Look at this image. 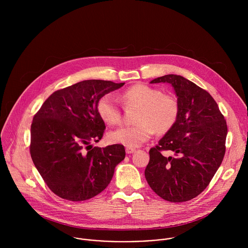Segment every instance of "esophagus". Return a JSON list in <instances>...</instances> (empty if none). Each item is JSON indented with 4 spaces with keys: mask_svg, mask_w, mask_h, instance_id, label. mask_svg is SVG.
Listing matches in <instances>:
<instances>
[{
    "mask_svg": "<svg viewBox=\"0 0 248 248\" xmlns=\"http://www.w3.org/2000/svg\"><path fill=\"white\" fill-rule=\"evenodd\" d=\"M135 148H133V147H126L125 148V152L127 153V154H131V153H133V152H135Z\"/></svg>",
    "mask_w": 248,
    "mask_h": 248,
    "instance_id": "obj_1",
    "label": "esophagus"
}]
</instances>
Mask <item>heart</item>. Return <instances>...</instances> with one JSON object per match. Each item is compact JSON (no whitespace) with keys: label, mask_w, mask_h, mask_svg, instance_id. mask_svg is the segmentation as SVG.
<instances>
[{"label":"heart","mask_w":248,"mask_h":248,"mask_svg":"<svg viewBox=\"0 0 248 248\" xmlns=\"http://www.w3.org/2000/svg\"><path fill=\"white\" fill-rule=\"evenodd\" d=\"M122 101L125 106H139L133 125H123L108 134L112 143L136 147L152 137L155 130L160 134L169 132L179 117V103L170 95L158 88L138 83L123 92ZM97 112L103 122L117 124L122 120V109L110 94L102 96L97 103Z\"/></svg>","instance_id":"obj_1"}]
</instances>
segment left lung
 I'll return each mask as SVG.
<instances>
[{
    "label": "left lung",
    "mask_w": 248,
    "mask_h": 248,
    "mask_svg": "<svg viewBox=\"0 0 248 248\" xmlns=\"http://www.w3.org/2000/svg\"><path fill=\"white\" fill-rule=\"evenodd\" d=\"M170 83L179 103L173 127L150 149L145 179L152 190L170 202H185L199 195L210 184L226 152L227 123L218 104L206 90L176 75L150 83ZM173 156H164L162 151Z\"/></svg>",
    "instance_id": "8db88e82"
}]
</instances>
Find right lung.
<instances>
[{"label": "right lung", "instance_id": "add662e5", "mask_svg": "<svg viewBox=\"0 0 248 248\" xmlns=\"http://www.w3.org/2000/svg\"><path fill=\"white\" fill-rule=\"evenodd\" d=\"M124 83L90 79L55 91L31 124L30 155L48 187L70 201L90 199L110 184L125 157L122 144L92 147L102 138L105 123L97 103Z\"/></svg>", "mask_w": 248, "mask_h": 248}]
</instances>
